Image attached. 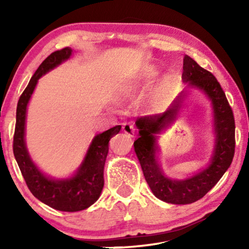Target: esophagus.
I'll list each match as a JSON object with an SVG mask.
<instances>
[{"instance_id": "obj_1", "label": "esophagus", "mask_w": 249, "mask_h": 249, "mask_svg": "<svg viewBox=\"0 0 249 249\" xmlns=\"http://www.w3.org/2000/svg\"><path fill=\"white\" fill-rule=\"evenodd\" d=\"M122 130H124V134H127L129 137H134L135 136L136 129L134 127V124H129V122H125V124H124V125H122Z\"/></svg>"}]
</instances>
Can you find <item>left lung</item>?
I'll use <instances>...</instances> for the list:
<instances>
[{"label": "left lung", "mask_w": 249, "mask_h": 249, "mask_svg": "<svg viewBox=\"0 0 249 249\" xmlns=\"http://www.w3.org/2000/svg\"><path fill=\"white\" fill-rule=\"evenodd\" d=\"M182 80L187 86L161 114L142 117L136 121L139 138L134 142L142 173L155 197L165 203L185 205L206 195L229 169L234 154V118L226 94L216 78L199 67L192 57H183ZM188 88L203 91L211 102L214 145L205 168L186 179H172L159 164L158 135L176 120L182 98Z\"/></svg>", "instance_id": "1"}]
</instances>
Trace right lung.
Wrapping results in <instances>:
<instances>
[{
  "instance_id": "add662e5",
  "label": "right lung",
  "mask_w": 249,
  "mask_h": 249,
  "mask_svg": "<svg viewBox=\"0 0 249 249\" xmlns=\"http://www.w3.org/2000/svg\"><path fill=\"white\" fill-rule=\"evenodd\" d=\"M72 53L70 47L55 51L43 61L34 73L17 105L13 137V154L30 192L42 203L63 212L83 211L100 198L104 187V164L108 153V142L121 129V125H115L95 136L79 168L68 178L55 179L45 175L30 158L25 139L27 107L30 98L39 78L69 60Z\"/></svg>"
}]
</instances>
